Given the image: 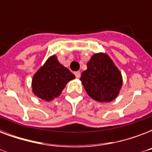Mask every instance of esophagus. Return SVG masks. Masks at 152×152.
I'll list each match as a JSON object with an SVG mask.
<instances>
[{
	"label": "esophagus",
	"mask_w": 152,
	"mask_h": 152,
	"mask_svg": "<svg viewBox=\"0 0 152 152\" xmlns=\"http://www.w3.org/2000/svg\"><path fill=\"white\" fill-rule=\"evenodd\" d=\"M74 74H75V76H76V78H80V72L79 71L75 72V73Z\"/></svg>",
	"instance_id": "1"
}]
</instances>
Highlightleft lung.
Here are the masks:
<instances>
[{
    "instance_id": "1",
    "label": "left lung",
    "mask_w": 152,
    "mask_h": 152,
    "mask_svg": "<svg viewBox=\"0 0 152 152\" xmlns=\"http://www.w3.org/2000/svg\"><path fill=\"white\" fill-rule=\"evenodd\" d=\"M87 66L80 80L88 95L101 102L115 99L122 86V76L110 57L103 53H95Z\"/></svg>"
}]
</instances>
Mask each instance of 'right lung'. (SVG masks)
Wrapping results in <instances>:
<instances>
[{"label":"right lung","mask_w":152,"mask_h":152,"mask_svg":"<svg viewBox=\"0 0 152 152\" xmlns=\"http://www.w3.org/2000/svg\"><path fill=\"white\" fill-rule=\"evenodd\" d=\"M75 79V75L60 64L53 55L36 72L32 79V91L45 101H51L61 94L68 82Z\"/></svg>","instance_id":"right-lung-1"}]
</instances>
